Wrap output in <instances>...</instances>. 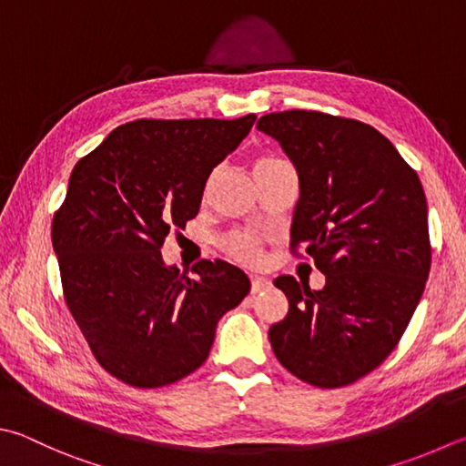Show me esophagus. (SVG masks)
Returning <instances> with one entry per match:
<instances>
[{
	"instance_id": "34e87169",
	"label": "esophagus",
	"mask_w": 466,
	"mask_h": 466,
	"mask_svg": "<svg viewBox=\"0 0 466 466\" xmlns=\"http://www.w3.org/2000/svg\"><path fill=\"white\" fill-rule=\"evenodd\" d=\"M268 288H271V282L268 278H251V294H259Z\"/></svg>"
}]
</instances>
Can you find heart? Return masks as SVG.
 <instances>
[{
    "label": "heart",
    "instance_id": "b5f03b06",
    "mask_svg": "<svg viewBox=\"0 0 466 466\" xmlns=\"http://www.w3.org/2000/svg\"><path fill=\"white\" fill-rule=\"evenodd\" d=\"M276 162H279V157H261L256 164V168L258 166H268ZM223 249L229 253L233 259L245 263V266H258L261 261V243L258 237L251 233L235 231L231 235H227L223 239Z\"/></svg>",
    "mask_w": 466,
    "mask_h": 466
}]
</instances>
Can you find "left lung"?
Segmentation results:
<instances>
[{"label": "left lung", "instance_id": "8db88e82", "mask_svg": "<svg viewBox=\"0 0 466 466\" xmlns=\"http://www.w3.org/2000/svg\"><path fill=\"white\" fill-rule=\"evenodd\" d=\"M300 180L292 248L304 245L327 276L322 289L274 279L289 309L269 327L286 370L316 388H342L385 361L408 329L430 274L422 182L388 137L320 111L268 113Z\"/></svg>", "mask_w": 466, "mask_h": 466}]
</instances>
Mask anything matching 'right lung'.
Masks as SVG:
<instances>
[{"instance_id":"1","label":"right lung","mask_w":466,"mask_h":466,"mask_svg":"<svg viewBox=\"0 0 466 466\" xmlns=\"http://www.w3.org/2000/svg\"><path fill=\"white\" fill-rule=\"evenodd\" d=\"M253 121H129L70 174L52 218L65 300L96 361L127 385L162 388L197 371L217 322L249 294L231 263L203 259L187 278L160 248L197 217L210 172Z\"/></svg>"}]
</instances>
